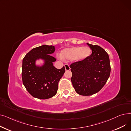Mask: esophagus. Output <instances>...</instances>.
Instances as JSON below:
<instances>
[{
  "label": "esophagus",
  "mask_w": 131,
  "mask_h": 131,
  "mask_svg": "<svg viewBox=\"0 0 131 131\" xmlns=\"http://www.w3.org/2000/svg\"><path fill=\"white\" fill-rule=\"evenodd\" d=\"M64 66H65V68L66 71H70L71 70V68H70V66L68 64H65Z\"/></svg>",
  "instance_id": "34e87169"
}]
</instances>
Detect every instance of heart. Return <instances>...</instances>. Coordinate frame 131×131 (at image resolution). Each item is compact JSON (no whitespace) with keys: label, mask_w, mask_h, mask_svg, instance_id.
I'll return each instance as SVG.
<instances>
[{"label":"heart","mask_w":131,"mask_h":131,"mask_svg":"<svg viewBox=\"0 0 131 131\" xmlns=\"http://www.w3.org/2000/svg\"><path fill=\"white\" fill-rule=\"evenodd\" d=\"M91 53V49L89 47H73L66 48L61 51L60 57L63 59L83 60Z\"/></svg>","instance_id":"b5f03b06"}]
</instances>
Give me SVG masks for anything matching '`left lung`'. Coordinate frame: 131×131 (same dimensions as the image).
I'll list each match as a JSON object with an SVG mask.
<instances>
[{
  "mask_svg": "<svg viewBox=\"0 0 131 131\" xmlns=\"http://www.w3.org/2000/svg\"><path fill=\"white\" fill-rule=\"evenodd\" d=\"M92 50L90 56L70 66L71 81L79 94L91 95L99 92L107 82L111 74L108 54L101 47L87 43Z\"/></svg>",
  "mask_w": 131,
  "mask_h": 131,
  "instance_id": "8db88e82",
  "label": "left lung"
}]
</instances>
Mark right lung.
<instances>
[{
    "label": "right lung",
    "instance_id": "right-lung-1",
    "mask_svg": "<svg viewBox=\"0 0 131 131\" xmlns=\"http://www.w3.org/2000/svg\"><path fill=\"white\" fill-rule=\"evenodd\" d=\"M55 51L53 46L42 45L27 53L22 62V78L27 91L40 99L50 98L56 94L58 82L65 72V67L57 69L53 65L56 59L51 56ZM40 59L44 61L42 66L35 64Z\"/></svg>",
    "mask_w": 131,
    "mask_h": 131
}]
</instances>
